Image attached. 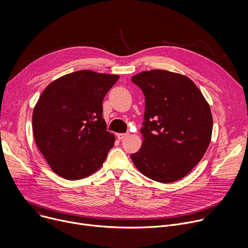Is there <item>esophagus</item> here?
<instances>
[{"instance_id":"34e87169","label":"esophagus","mask_w":248,"mask_h":248,"mask_svg":"<svg viewBox=\"0 0 248 248\" xmlns=\"http://www.w3.org/2000/svg\"><path fill=\"white\" fill-rule=\"evenodd\" d=\"M128 135V133L126 132V133H118L117 134V136H118V138L121 140V139H124V138H125L126 136Z\"/></svg>"}]
</instances>
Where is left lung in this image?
<instances>
[{
    "instance_id": "left-lung-1",
    "label": "left lung",
    "mask_w": 248,
    "mask_h": 248,
    "mask_svg": "<svg viewBox=\"0 0 248 248\" xmlns=\"http://www.w3.org/2000/svg\"><path fill=\"white\" fill-rule=\"evenodd\" d=\"M131 80L143 91L145 112L142 146L130 158L153 181H179L200 162L210 144V106L194 82L180 74L152 69Z\"/></svg>"
}]
</instances>
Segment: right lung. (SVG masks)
Returning <instances> with one entry per match:
<instances>
[{
	"instance_id": "1",
	"label": "right lung",
	"mask_w": 248,
	"mask_h": 248,
	"mask_svg": "<svg viewBox=\"0 0 248 248\" xmlns=\"http://www.w3.org/2000/svg\"><path fill=\"white\" fill-rule=\"evenodd\" d=\"M119 76L78 70L51 82L32 115L35 142L52 170L77 181L99 170L114 146L107 131L103 99Z\"/></svg>"
}]
</instances>
